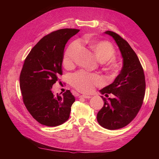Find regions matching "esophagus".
Returning a JSON list of instances; mask_svg holds the SVG:
<instances>
[{
  "instance_id": "34e87169",
  "label": "esophagus",
  "mask_w": 159,
  "mask_h": 159,
  "mask_svg": "<svg viewBox=\"0 0 159 159\" xmlns=\"http://www.w3.org/2000/svg\"><path fill=\"white\" fill-rule=\"evenodd\" d=\"M80 98H85V99H89L91 98V97L90 95H81L80 96Z\"/></svg>"
}]
</instances>
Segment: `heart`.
<instances>
[{
    "instance_id": "b5f03b06",
    "label": "heart",
    "mask_w": 159,
    "mask_h": 159,
    "mask_svg": "<svg viewBox=\"0 0 159 159\" xmlns=\"http://www.w3.org/2000/svg\"><path fill=\"white\" fill-rule=\"evenodd\" d=\"M85 42L88 45L98 60L101 61H107L115 55V50L113 46L108 41L98 40L91 38H85ZM79 49L78 42L71 44L64 52L62 58V63L66 68L73 66L77 52ZM117 66L114 62H111L107 66V70L111 75H115L117 73ZM102 80L98 74H89L81 71L73 75L71 78V85L75 88L83 92H89L94 86L100 85Z\"/></svg>"
}]
</instances>
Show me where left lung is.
I'll use <instances>...</instances> for the list:
<instances>
[{
    "label": "left lung",
    "mask_w": 159,
    "mask_h": 159,
    "mask_svg": "<svg viewBox=\"0 0 159 159\" xmlns=\"http://www.w3.org/2000/svg\"><path fill=\"white\" fill-rule=\"evenodd\" d=\"M104 34L116 42L123 67L113 82L99 90L102 94L112 93L115 98L107 100L101 96L104 105L98 113L97 120L102 127L115 130L125 127L138 113L145 96V79L140 61L129 43L113 32L107 30Z\"/></svg>",
    "instance_id": "obj_1"
}]
</instances>
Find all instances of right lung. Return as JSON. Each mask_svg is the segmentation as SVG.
Listing matches in <instances>:
<instances>
[{
	"instance_id": "obj_1",
	"label": "right lung",
	"mask_w": 159,
	"mask_h": 159,
	"mask_svg": "<svg viewBox=\"0 0 159 159\" xmlns=\"http://www.w3.org/2000/svg\"><path fill=\"white\" fill-rule=\"evenodd\" d=\"M79 31L65 28L49 34L33 47L25 60L20 75L23 102L32 116L44 125L58 126L70 117L75 97L70 90L55 96L51 89L60 81L65 46Z\"/></svg>"
}]
</instances>
